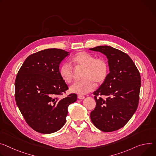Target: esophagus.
I'll use <instances>...</instances> for the list:
<instances>
[{
    "instance_id": "esophagus-1",
    "label": "esophagus",
    "mask_w": 156,
    "mask_h": 156,
    "mask_svg": "<svg viewBox=\"0 0 156 156\" xmlns=\"http://www.w3.org/2000/svg\"><path fill=\"white\" fill-rule=\"evenodd\" d=\"M78 98L80 99V100H83V99L84 98V96L79 94V95H78Z\"/></svg>"
}]
</instances>
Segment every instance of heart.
Listing matches in <instances>:
<instances>
[{
  "label": "heart",
  "mask_w": 156,
  "mask_h": 156,
  "mask_svg": "<svg viewBox=\"0 0 156 156\" xmlns=\"http://www.w3.org/2000/svg\"><path fill=\"white\" fill-rule=\"evenodd\" d=\"M72 62L77 68H84L83 81L73 83L69 88L71 92L85 94L93 91L96 83L98 84L103 83L109 74V65L104 58H96L90 53L80 51L72 58ZM61 78L66 83H70L73 80L74 72L72 67L68 63H64L59 69Z\"/></svg>",
  "instance_id": "obj_1"
}]
</instances>
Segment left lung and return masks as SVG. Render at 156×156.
I'll return each instance as SVG.
<instances>
[{
  "instance_id": "8db88e82",
  "label": "left lung",
  "mask_w": 156,
  "mask_h": 156,
  "mask_svg": "<svg viewBox=\"0 0 156 156\" xmlns=\"http://www.w3.org/2000/svg\"><path fill=\"white\" fill-rule=\"evenodd\" d=\"M90 50L106 56L110 72L93 94L96 107L90 113L93 124L103 132L121 128L136 112L139 100L140 75L129 56L107 45ZM101 96H106L104 100Z\"/></svg>"
}]
</instances>
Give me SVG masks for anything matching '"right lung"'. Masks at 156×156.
I'll return each mask as SVG.
<instances>
[{
    "label": "right lung",
    "instance_id": "right-lung-1",
    "mask_svg": "<svg viewBox=\"0 0 156 156\" xmlns=\"http://www.w3.org/2000/svg\"><path fill=\"white\" fill-rule=\"evenodd\" d=\"M69 55L58 48L45 49L26 58L15 81V99L25 121L35 131L50 134L66 122L68 106L77 100L59 75V65Z\"/></svg>",
    "mask_w": 156,
    "mask_h": 156
}]
</instances>
